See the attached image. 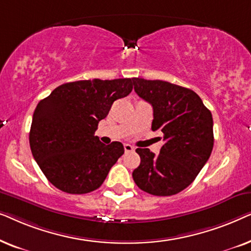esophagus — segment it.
Here are the masks:
<instances>
[{"mask_svg":"<svg viewBox=\"0 0 251 251\" xmlns=\"http://www.w3.org/2000/svg\"><path fill=\"white\" fill-rule=\"evenodd\" d=\"M125 151H126V153L133 152V151H135V147H133L132 145H130V144H125Z\"/></svg>","mask_w":251,"mask_h":251,"instance_id":"esophagus-1","label":"esophagus"}]
</instances>
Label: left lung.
I'll use <instances>...</instances> for the list:
<instances>
[{
    "label": "left lung",
    "mask_w": 251,
    "mask_h": 251,
    "mask_svg": "<svg viewBox=\"0 0 251 251\" xmlns=\"http://www.w3.org/2000/svg\"><path fill=\"white\" fill-rule=\"evenodd\" d=\"M136 94L153 107L152 130L163 133L160 154L137 149L140 164L132 173L137 186L169 197L193 183L214 147L211 112L191 89L161 80L133 77Z\"/></svg>",
    "instance_id": "1"
}]
</instances>
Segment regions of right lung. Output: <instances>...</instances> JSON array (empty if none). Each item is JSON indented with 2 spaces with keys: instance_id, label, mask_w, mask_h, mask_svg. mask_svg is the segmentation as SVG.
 Instances as JSON below:
<instances>
[{
  "instance_id": "right-lung-1",
  "label": "right lung",
  "mask_w": 251,
  "mask_h": 251,
  "mask_svg": "<svg viewBox=\"0 0 251 251\" xmlns=\"http://www.w3.org/2000/svg\"><path fill=\"white\" fill-rule=\"evenodd\" d=\"M131 91V78L75 81L59 85L37 104L29 145L53 186L85 194L104 183L125 149L120 142L105 145L95 131L113 102Z\"/></svg>"
}]
</instances>
